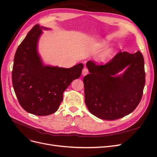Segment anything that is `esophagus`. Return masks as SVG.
Segmentation results:
<instances>
[{
  "instance_id": "obj_1",
  "label": "esophagus",
  "mask_w": 157,
  "mask_h": 157,
  "mask_svg": "<svg viewBox=\"0 0 157 157\" xmlns=\"http://www.w3.org/2000/svg\"><path fill=\"white\" fill-rule=\"evenodd\" d=\"M88 73V69L86 68V67H84V69H83V70H82V75H87Z\"/></svg>"
}]
</instances>
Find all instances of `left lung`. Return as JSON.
Returning a JSON list of instances; mask_svg holds the SVG:
<instances>
[{
	"instance_id": "left-lung-1",
	"label": "left lung",
	"mask_w": 157,
	"mask_h": 157,
	"mask_svg": "<svg viewBox=\"0 0 157 157\" xmlns=\"http://www.w3.org/2000/svg\"><path fill=\"white\" fill-rule=\"evenodd\" d=\"M128 65L122 75L113 77ZM86 66L90 73L83 78L85 103L92 115L113 121L135 110L145 83L144 58L140 51H120L106 63L88 61Z\"/></svg>"
}]
</instances>
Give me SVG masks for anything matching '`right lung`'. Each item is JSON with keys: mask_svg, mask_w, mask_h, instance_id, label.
Returning <instances> with one entry per match:
<instances>
[{"mask_svg": "<svg viewBox=\"0 0 157 157\" xmlns=\"http://www.w3.org/2000/svg\"><path fill=\"white\" fill-rule=\"evenodd\" d=\"M42 30L35 25L17 47L13 59L12 84L19 103L27 112L49 115L58 110L63 93L80 77L83 64L66 69L44 66L37 54Z\"/></svg>", "mask_w": 157, "mask_h": 157, "instance_id": "1", "label": "right lung"}]
</instances>
